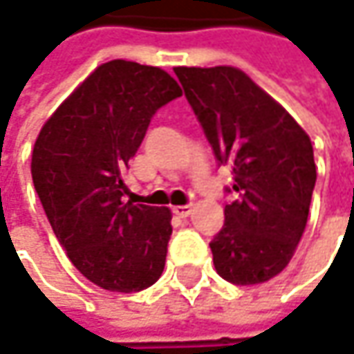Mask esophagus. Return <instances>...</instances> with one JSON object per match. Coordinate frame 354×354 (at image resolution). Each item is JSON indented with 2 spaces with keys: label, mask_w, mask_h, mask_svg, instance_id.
Instances as JSON below:
<instances>
[{
  "label": "esophagus",
  "mask_w": 354,
  "mask_h": 354,
  "mask_svg": "<svg viewBox=\"0 0 354 354\" xmlns=\"http://www.w3.org/2000/svg\"><path fill=\"white\" fill-rule=\"evenodd\" d=\"M172 212H174L176 216H180V218H188V216L192 214V206H190V204H186V206H174Z\"/></svg>",
  "instance_id": "obj_1"
}]
</instances>
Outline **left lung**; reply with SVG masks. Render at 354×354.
<instances>
[{"mask_svg": "<svg viewBox=\"0 0 354 354\" xmlns=\"http://www.w3.org/2000/svg\"><path fill=\"white\" fill-rule=\"evenodd\" d=\"M218 166L232 168L224 226L210 242L232 284L270 281L301 240L317 182L313 144L281 104L236 68H174Z\"/></svg>", "mask_w": 354, "mask_h": 354, "instance_id": "obj_1", "label": "left lung"}]
</instances>
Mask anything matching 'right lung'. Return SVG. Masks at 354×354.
<instances>
[{
    "label": "right lung",
    "instance_id": "right-lung-1",
    "mask_svg": "<svg viewBox=\"0 0 354 354\" xmlns=\"http://www.w3.org/2000/svg\"><path fill=\"white\" fill-rule=\"evenodd\" d=\"M182 95L160 68L112 59L90 73L44 124L32 154L35 192L73 266L112 292L160 279L172 214L124 202L122 174L152 115Z\"/></svg>",
    "mask_w": 354,
    "mask_h": 354
}]
</instances>
